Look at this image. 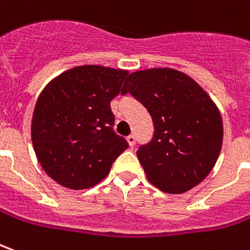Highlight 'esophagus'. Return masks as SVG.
Segmentation results:
<instances>
[{
	"label": "esophagus",
	"instance_id": "34e87169",
	"mask_svg": "<svg viewBox=\"0 0 250 250\" xmlns=\"http://www.w3.org/2000/svg\"><path fill=\"white\" fill-rule=\"evenodd\" d=\"M127 143L132 147V146L135 145V137H134V135H128V137H127Z\"/></svg>",
	"mask_w": 250,
	"mask_h": 250
}]
</instances>
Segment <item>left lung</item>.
Masks as SVG:
<instances>
[{
	"label": "left lung",
	"mask_w": 250,
	"mask_h": 250,
	"mask_svg": "<svg viewBox=\"0 0 250 250\" xmlns=\"http://www.w3.org/2000/svg\"><path fill=\"white\" fill-rule=\"evenodd\" d=\"M127 92L147 108L154 123L151 142L137 151L147 180L167 193H184L200 184L223 142L222 116L208 93L170 67L131 73L122 89Z\"/></svg>",
	"instance_id": "8db88e82"
}]
</instances>
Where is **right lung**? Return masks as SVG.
<instances>
[{
  "label": "right lung",
  "instance_id": "obj_1",
  "mask_svg": "<svg viewBox=\"0 0 250 250\" xmlns=\"http://www.w3.org/2000/svg\"><path fill=\"white\" fill-rule=\"evenodd\" d=\"M127 70L83 64L47 83L35 105L31 137L38 161L54 181L69 189L99 184L127 147L113 131L111 101Z\"/></svg>",
  "mask_w": 250,
  "mask_h": 250
}]
</instances>
